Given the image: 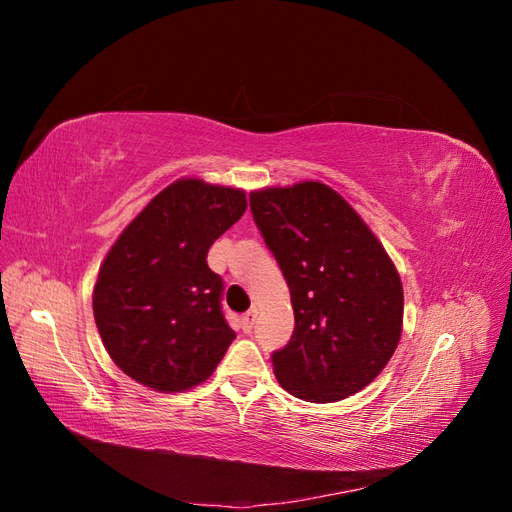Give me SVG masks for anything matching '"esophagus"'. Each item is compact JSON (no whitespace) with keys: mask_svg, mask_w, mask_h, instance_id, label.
<instances>
[{"mask_svg":"<svg viewBox=\"0 0 512 512\" xmlns=\"http://www.w3.org/2000/svg\"><path fill=\"white\" fill-rule=\"evenodd\" d=\"M256 318H258V312H256V309H250V312H247V314L241 318V327H243V331H245V333H250V331L254 329Z\"/></svg>","mask_w":512,"mask_h":512,"instance_id":"34e87169","label":"esophagus"}]
</instances>
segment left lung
<instances>
[{"label": "left lung", "instance_id": "8db88e82", "mask_svg": "<svg viewBox=\"0 0 512 512\" xmlns=\"http://www.w3.org/2000/svg\"><path fill=\"white\" fill-rule=\"evenodd\" d=\"M252 218L290 288L294 331L271 354L284 389L314 404L359 393L393 356L404 320L397 269L329 185L250 194Z\"/></svg>", "mask_w": 512, "mask_h": 512}]
</instances>
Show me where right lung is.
Here are the masks:
<instances>
[{
    "label": "right lung",
    "instance_id": "right-lung-1",
    "mask_svg": "<svg viewBox=\"0 0 512 512\" xmlns=\"http://www.w3.org/2000/svg\"><path fill=\"white\" fill-rule=\"evenodd\" d=\"M245 207L241 190L179 179L121 232L98 273L94 318L123 374L162 393L213 374L235 331L207 252Z\"/></svg>",
    "mask_w": 512,
    "mask_h": 512
}]
</instances>
